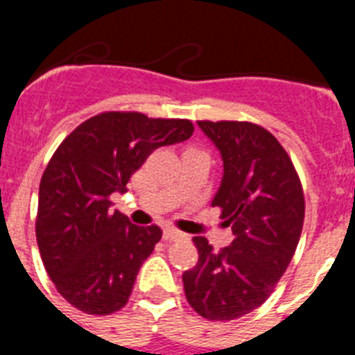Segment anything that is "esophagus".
I'll use <instances>...</instances> for the list:
<instances>
[{
	"label": "esophagus",
	"mask_w": 355,
	"mask_h": 355,
	"mask_svg": "<svg viewBox=\"0 0 355 355\" xmlns=\"http://www.w3.org/2000/svg\"><path fill=\"white\" fill-rule=\"evenodd\" d=\"M184 238H187V234L178 231V229L167 227L165 231H163V240L165 241H178V240H184Z\"/></svg>",
	"instance_id": "esophagus-1"
}]
</instances>
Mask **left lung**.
<instances>
[{
    "label": "left lung",
    "mask_w": 355,
    "mask_h": 355,
    "mask_svg": "<svg viewBox=\"0 0 355 355\" xmlns=\"http://www.w3.org/2000/svg\"><path fill=\"white\" fill-rule=\"evenodd\" d=\"M220 150L224 175L211 205L234 240L218 252L196 236L199 261L183 274L193 311L215 322L261 306L286 272L304 224V192L290 156L270 131L240 121H197Z\"/></svg>",
    "instance_id": "1"
}]
</instances>
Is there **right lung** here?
<instances>
[{"label": "right lung", "mask_w": 355, "mask_h": 355, "mask_svg": "<svg viewBox=\"0 0 355 355\" xmlns=\"http://www.w3.org/2000/svg\"><path fill=\"white\" fill-rule=\"evenodd\" d=\"M193 133L188 119L105 112L81 122L58 146L39 188L35 234L58 293L87 315L126 306L140 266L162 240L158 225H135L112 211V193L162 146Z\"/></svg>", "instance_id": "add662e5"}]
</instances>
